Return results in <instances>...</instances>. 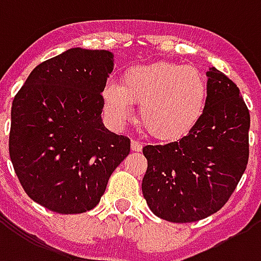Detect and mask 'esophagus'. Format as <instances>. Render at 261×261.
Returning <instances> with one entry per match:
<instances>
[{"mask_svg": "<svg viewBox=\"0 0 261 261\" xmlns=\"http://www.w3.org/2000/svg\"><path fill=\"white\" fill-rule=\"evenodd\" d=\"M131 149L136 150V152H141L142 150V144L140 141H131Z\"/></svg>", "mask_w": 261, "mask_h": 261, "instance_id": "obj_1", "label": "esophagus"}]
</instances>
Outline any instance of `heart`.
<instances>
[{
  "label": "heart",
  "mask_w": 261,
  "mask_h": 261,
  "mask_svg": "<svg viewBox=\"0 0 261 261\" xmlns=\"http://www.w3.org/2000/svg\"><path fill=\"white\" fill-rule=\"evenodd\" d=\"M207 79L194 66L159 62L131 67L119 83L103 88L105 111L115 124L133 116L140 105V123L156 140L174 141L194 130L207 103Z\"/></svg>",
  "instance_id": "obj_1"
}]
</instances>
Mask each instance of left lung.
I'll return each mask as SVG.
<instances>
[{
	"label": "left lung",
	"mask_w": 261,
	"mask_h": 261,
	"mask_svg": "<svg viewBox=\"0 0 261 261\" xmlns=\"http://www.w3.org/2000/svg\"><path fill=\"white\" fill-rule=\"evenodd\" d=\"M203 117L181 140L144 146L142 194L171 223L206 219L227 203L246 170L250 115L237 84L210 67Z\"/></svg>",
	"instance_id": "8db88e82"
}]
</instances>
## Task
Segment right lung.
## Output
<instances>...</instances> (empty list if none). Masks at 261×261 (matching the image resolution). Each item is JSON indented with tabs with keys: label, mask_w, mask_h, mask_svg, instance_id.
I'll return each instance as SVG.
<instances>
[{
	"label": "right lung",
	"mask_w": 261,
	"mask_h": 261,
	"mask_svg": "<svg viewBox=\"0 0 261 261\" xmlns=\"http://www.w3.org/2000/svg\"><path fill=\"white\" fill-rule=\"evenodd\" d=\"M112 70V52L71 48L34 67L13 98V169L24 192L51 212L94 209L130 153V140L101 119Z\"/></svg>",
	"instance_id": "add662e5"
}]
</instances>
